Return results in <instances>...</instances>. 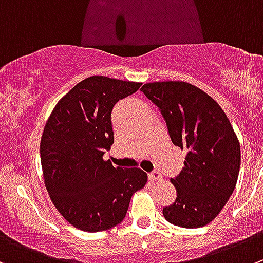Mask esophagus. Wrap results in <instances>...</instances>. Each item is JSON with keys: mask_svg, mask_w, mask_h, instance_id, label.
Masks as SVG:
<instances>
[{"mask_svg": "<svg viewBox=\"0 0 263 263\" xmlns=\"http://www.w3.org/2000/svg\"><path fill=\"white\" fill-rule=\"evenodd\" d=\"M161 178H162L161 174L157 173V172H152V173L148 174V179H149V181H152V182H154V181H161Z\"/></svg>", "mask_w": 263, "mask_h": 263, "instance_id": "obj_1", "label": "esophagus"}]
</instances>
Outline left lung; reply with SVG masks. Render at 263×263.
I'll return each instance as SVG.
<instances>
[{"label":"left lung","mask_w":263,"mask_h":263,"mask_svg":"<svg viewBox=\"0 0 263 263\" xmlns=\"http://www.w3.org/2000/svg\"><path fill=\"white\" fill-rule=\"evenodd\" d=\"M144 96L161 111L174 146L186 151L183 167L172 178L174 202L162 209L165 219L184 229L211 223L236 186L240 143L218 103L184 81L148 82Z\"/></svg>","instance_id":"8db88e82"}]
</instances>
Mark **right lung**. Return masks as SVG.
<instances>
[{"label": "right lung", "instance_id": "1", "mask_svg": "<svg viewBox=\"0 0 263 263\" xmlns=\"http://www.w3.org/2000/svg\"><path fill=\"white\" fill-rule=\"evenodd\" d=\"M141 82L91 76L55 104L40 143L45 187L55 208L76 229L106 231L126 216L134 192L147 174L104 160L114 143L112 111Z\"/></svg>", "mask_w": 263, "mask_h": 263}]
</instances>
